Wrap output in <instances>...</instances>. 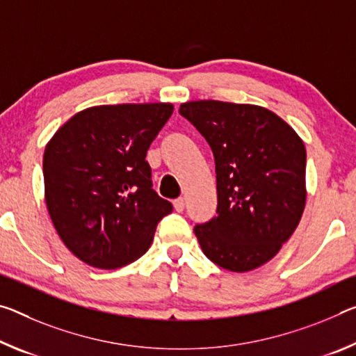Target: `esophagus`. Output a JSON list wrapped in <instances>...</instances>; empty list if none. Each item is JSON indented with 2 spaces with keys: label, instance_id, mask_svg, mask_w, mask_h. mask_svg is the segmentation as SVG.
I'll return each instance as SVG.
<instances>
[{
  "label": "esophagus",
  "instance_id": "obj_1",
  "mask_svg": "<svg viewBox=\"0 0 356 356\" xmlns=\"http://www.w3.org/2000/svg\"><path fill=\"white\" fill-rule=\"evenodd\" d=\"M184 207H185V200H184V198H177V200H174V209H176L177 212L184 211Z\"/></svg>",
  "mask_w": 356,
  "mask_h": 356
}]
</instances>
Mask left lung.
Wrapping results in <instances>:
<instances>
[{"instance_id":"obj_1","label":"left lung","mask_w":356,"mask_h":356,"mask_svg":"<svg viewBox=\"0 0 356 356\" xmlns=\"http://www.w3.org/2000/svg\"><path fill=\"white\" fill-rule=\"evenodd\" d=\"M216 158L217 216L196 225L204 255L231 273H247L277 255L306 206V147L266 107L216 99L180 104Z\"/></svg>"}]
</instances>
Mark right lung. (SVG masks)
Listing matches in <instances>:
<instances>
[{
	"label": "right lung",
	"instance_id": "obj_1",
	"mask_svg": "<svg viewBox=\"0 0 356 356\" xmlns=\"http://www.w3.org/2000/svg\"><path fill=\"white\" fill-rule=\"evenodd\" d=\"M171 103L93 106L61 125L44 150V195L60 239L88 266L115 269L149 250L172 211L152 188L145 155Z\"/></svg>",
	"mask_w": 356,
	"mask_h": 356
}]
</instances>
